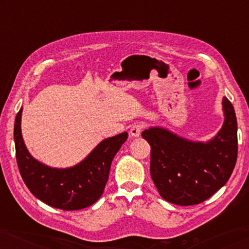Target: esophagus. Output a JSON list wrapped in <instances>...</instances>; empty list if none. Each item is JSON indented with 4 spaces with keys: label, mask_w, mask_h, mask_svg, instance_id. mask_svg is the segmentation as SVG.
<instances>
[{
    "label": "esophagus",
    "mask_w": 249,
    "mask_h": 249,
    "mask_svg": "<svg viewBox=\"0 0 249 249\" xmlns=\"http://www.w3.org/2000/svg\"><path fill=\"white\" fill-rule=\"evenodd\" d=\"M142 129H144V125L141 124H136L130 128V135L132 137H139L142 134Z\"/></svg>",
    "instance_id": "obj_1"
}]
</instances>
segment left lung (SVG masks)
<instances>
[{
    "instance_id": "obj_1",
    "label": "left lung",
    "mask_w": 249,
    "mask_h": 249,
    "mask_svg": "<svg viewBox=\"0 0 249 249\" xmlns=\"http://www.w3.org/2000/svg\"><path fill=\"white\" fill-rule=\"evenodd\" d=\"M222 108V128L206 142H192L160 127L142 132L151 145V176L162 198L176 205H196L229 180L237 161V118L227 97Z\"/></svg>"
}]
</instances>
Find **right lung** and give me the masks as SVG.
<instances>
[{
    "instance_id": "add662e5",
    "label": "right lung",
    "mask_w": 249,
    "mask_h": 249,
    "mask_svg": "<svg viewBox=\"0 0 249 249\" xmlns=\"http://www.w3.org/2000/svg\"><path fill=\"white\" fill-rule=\"evenodd\" d=\"M21 113L20 108L13 136L20 175L30 193L47 205L63 211L93 205L104 192L112 160L127 141V132L102 141L86 159L71 168H51L34 159L27 149L21 135Z\"/></svg>"
}]
</instances>
